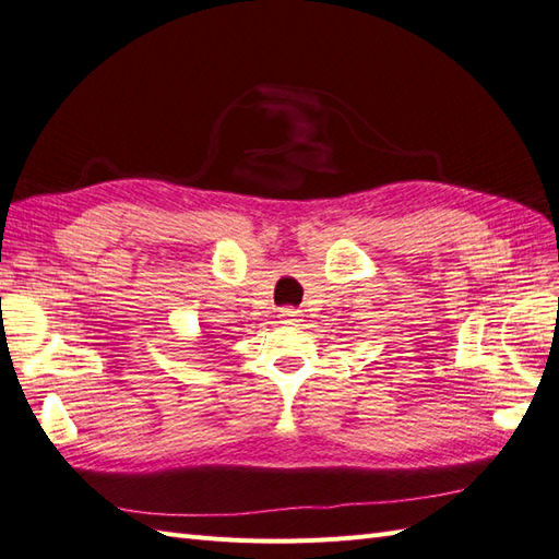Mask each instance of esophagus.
Returning <instances> with one entry per match:
<instances>
[{
  "instance_id": "34e87169",
  "label": "esophagus",
  "mask_w": 559,
  "mask_h": 559,
  "mask_svg": "<svg viewBox=\"0 0 559 559\" xmlns=\"http://www.w3.org/2000/svg\"><path fill=\"white\" fill-rule=\"evenodd\" d=\"M297 317H299V311L293 309V307H283L281 309V319H285V321H295Z\"/></svg>"
}]
</instances>
